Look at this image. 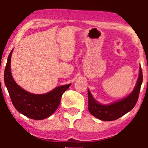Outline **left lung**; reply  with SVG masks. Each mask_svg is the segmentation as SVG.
<instances>
[{"mask_svg":"<svg viewBox=\"0 0 148 148\" xmlns=\"http://www.w3.org/2000/svg\"><path fill=\"white\" fill-rule=\"evenodd\" d=\"M143 75L141 66L136 85L127 97L108 105L100 104L92 96L88 89V110L91 114L103 121H110L117 119L131 111L136 106L139 97Z\"/></svg>","mask_w":148,"mask_h":148,"instance_id":"left-lung-1","label":"left lung"}]
</instances>
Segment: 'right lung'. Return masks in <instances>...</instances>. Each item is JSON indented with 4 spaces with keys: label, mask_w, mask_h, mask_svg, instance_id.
I'll return each mask as SVG.
<instances>
[{
    "label": "right lung",
    "mask_w": 148,
    "mask_h": 148,
    "mask_svg": "<svg viewBox=\"0 0 148 148\" xmlns=\"http://www.w3.org/2000/svg\"><path fill=\"white\" fill-rule=\"evenodd\" d=\"M13 49L8 57L5 69L4 80L10 99L16 110L29 118L41 120L53 114L58 108L63 93L70 87L68 85L57 87L45 94L29 93L17 85L12 78L10 61Z\"/></svg>",
    "instance_id": "1"
}]
</instances>
